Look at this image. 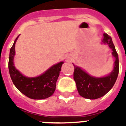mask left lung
Masks as SVG:
<instances>
[{
    "label": "left lung",
    "instance_id": "obj_1",
    "mask_svg": "<svg viewBox=\"0 0 126 126\" xmlns=\"http://www.w3.org/2000/svg\"><path fill=\"white\" fill-rule=\"evenodd\" d=\"M101 44L107 45L112 49V55L115 59L113 69L109 75L102 77H93L73 63L75 67L73 78L77 84V90L80 95L86 99H96L107 94L115 84L119 73L118 55L111 37L107 34H104Z\"/></svg>",
    "mask_w": 126,
    "mask_h": 126
}]
</instances>
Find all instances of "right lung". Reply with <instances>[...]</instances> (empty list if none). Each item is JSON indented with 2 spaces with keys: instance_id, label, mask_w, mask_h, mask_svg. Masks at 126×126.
<instances>
[{
  "instance_id": "1",
  "label": "right lung",
  "mask_w": 126,
  "mask_h": 126,
  "mask_svg": "<svg viewBox=\"0 0 126 126\" xmlns=\"http://www.w3.org/2000/svg\"><path fill=\"white\" fill-rule=\"evenodd\" d=\"M19 36L16 38L11 47L9 55L8 69L12 80L17 90L29 98L32 99H44L49 97L55 92L56 82L64 62L61 61L52 65L38 77H25L16 68L14 63L16 54L15 45Z\"/></svg>"
}]
</instances>
